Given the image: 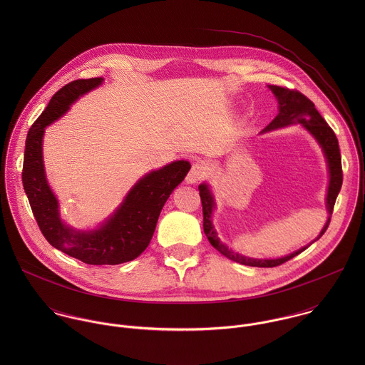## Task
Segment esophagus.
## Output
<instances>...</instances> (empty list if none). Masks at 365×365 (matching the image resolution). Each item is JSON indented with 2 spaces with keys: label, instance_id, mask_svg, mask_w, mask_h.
<instances>
[{
  "label": "esophagus",
  "instance_id": "1",
  "mask_svg": "<svg viewBox=\"0 0 365 365\" xmlns=\"http://www.w3.org/2000/svg\"><path fill=\"white\" fill-rule=\"evenodd\" d=\"M205 177H207V167H205L202 163L197 161V163L192 164L191 170L188 171L185 181H187L188 184H195V182L204 180Z\"/></svg>",
  "mask_w": 365,
  "mask_h": 365
}]
</instances>
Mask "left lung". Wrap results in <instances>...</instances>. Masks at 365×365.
Instances as JSON below:
<instances>
[{
	"label": "left lung",
	"mask_w": 365,
	"mask_h": 365,
	"mask_svg": "<svg viewBox=\"0 0 365 365\" xmlns=\"http://www.w3.org/2000/svg\"><path fill=\"white\" fill-rule=\"evenodd\" d=\"M268 88L272 91V94L275 96L277 101H278V115L272 119V122L265 126V129L262 132H268V130H274L278 128H284V126H289V125H295V123H301L313 138L317 140V143L322 146L324 157L327 160V168H329V188H327V197H326V207L329 212V217L326 225L323 226L320 235L316 237L320 239L322 235L326 232L329 223H330V216L333 213L334 208V202L336 198L340 192L341 184H343V171H341V156H340V149H339V140L334 135V132L331 130V128L326 123V120L322 118V115L317 112V109L314 108L312 101L305 97L302 93L297 91V90H289L285 87H279V86H268ZM200 190V197H201V202H202V213H204V232L208 237L209 243L219 252L222 253L225 257L230 259V260L245 264V265H250V267H277L284 264L285 261L294 259L295 256H298L299 253H302L304 250L308 249V246L285 256L281 259H271V260H262V259H252V257H246L242 256L239 253H235L233 250H230L227 246H225L217 235L216 230L213 227L212 223V212L215 209V200L213 195L209 190L207 184H201L198 187ZM314 242V240H313ZM312 242V243H313Z\"/></svg>",
	"instance_id": "1"
}]
</instances>
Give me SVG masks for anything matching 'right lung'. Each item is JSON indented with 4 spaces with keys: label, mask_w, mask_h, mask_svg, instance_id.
<instances>
[{
    "label": "right lung",
    "mask_w": 365,
    "mask_h": 365,
    "mask_svg": "<svg viewBox=\"0 0 365 365\" xmlns=\"http://www.w3.org/2000/svg\"><path fill=\"white\" fill-rule=\"evenodd\" d=\"M103 81L101 77L76 80L53 96L28 132L22 184L38 226L53 247L86 264L115 265L135 260L146 250L161 209L174 188L182 182L191 164L178 160L148 173L98 229L81 232L66 226L60 219L58 202L45 174L42 153L45 128L64 115L78 97L97 88Z\"/></svg>",
    "instance_id": "right-lung-1"
}]
</instances>
